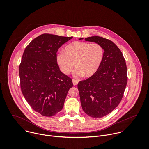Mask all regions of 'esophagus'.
Masks as SVG:
<instances>
[{"instance_id":"esophagus-1","label":"esophagus","mask_w":149,"mask_h":149,"mask_svg":"<svg viewBox=\"0 0 149 149\" xmlns=\"http://www.w3.org/2000/svg\"><path fill=\"white\" fill-rule=\"evenodd\" d=\"M72 81H73V84L74 85H77L78 84V83H79V81L77 80H75V79H73Z\"/></svg>"}]
</instances>
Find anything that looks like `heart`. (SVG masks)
Wrapping results in <instances>:
<instances>
[{
	"label": "heart",
	"mask_w": 149,
	"mask_h": 149,
	"mask_svg": "<svg viewBox=\"0 0 149 149\" xmlns=\"http://www.w3.org/2000/svg\"><path fill=\"white\" fill-rule=\"evenodd\" d=\"M104 56V49L98 43L74 41L66 45L64 52L56 55V62L64 74L74 70L76 77H86L94 75L99 69Z\"/></svg>",
	"instance_id": "obj_1"
}]
</instances>
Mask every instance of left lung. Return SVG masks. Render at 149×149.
I'll return each instance as SVG.
<instances>
[{
    "label": "left lung",
    "instance_id": "1",
    "mask_svg": "<svg viewBox=\"0 0 149 149\" xmlns=\"http://www.w3.org/2000/svg\"><path fill=\"white\" fill-rule=\"evenodd\" d=\"M85 41L98 43L104 49L97 72L77 84L83 111L91 117L100 118L111 113L122 100L127 83V66L122 52L111 40L93 36Z\"/></svg>",
    "mask_w": 149,
    "mask_h": 149
}]
</instances>
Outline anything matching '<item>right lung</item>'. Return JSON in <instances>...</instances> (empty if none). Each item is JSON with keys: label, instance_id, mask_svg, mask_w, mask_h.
<instances>
[{"label": "right lung", "instance_id": "right-lung-1", "mask_svg": "<svg viewBox=\"0 0 149 149\" xmlns=\"http://www.w3.org/2000/svg\"><path fill=\"white\" fill-rule=\"evenodd\" d=\"M72 38L43 34L23 52L19 69L22 92L30 107L44 116H53L63 109L73 85L56 62L58 49Z\"/></svg>", "mask_w": 149, "mask_h": 149}]
</instances>
